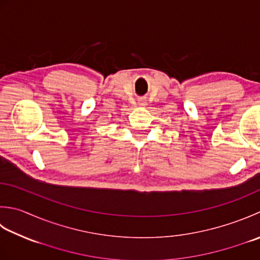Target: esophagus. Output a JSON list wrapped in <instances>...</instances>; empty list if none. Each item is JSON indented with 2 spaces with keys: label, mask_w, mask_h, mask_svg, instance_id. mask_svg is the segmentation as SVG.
Returning a JSON list of instances; mask_svg holds the SVG:
<instances>
[{
  "label": "esophagus",
  "mask_w": 260,
  "mask_h": 260,
  "mask_svg": "<svg viewBox=\"0 0 260 260\" xmlns=\"http://www.w3.org/2000/svg\"><path fill=\"white\" fill-rule=\"evenodd\" d=\"M143 104H144V101H143V100H142V101H141V105H143Z\"/></svg>",
  "instance_id": "34e87169"
}]
</instances>
